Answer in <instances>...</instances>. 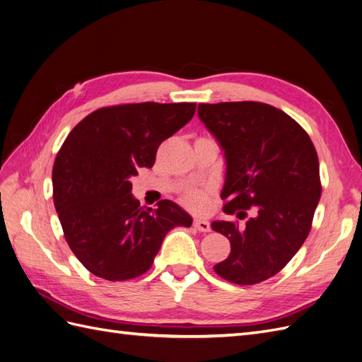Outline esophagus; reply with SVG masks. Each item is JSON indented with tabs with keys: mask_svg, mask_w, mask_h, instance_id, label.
I'll return each mask as SVG.
<instances>
[{
	"mask_svg": "<svg viewBox=\"0 0 362 362\" xmlns=\"http://www.w3.org/2000/svg\"><path fill=\"white\" fill-rule=\"evenodd\" d=\"M193 226L198 229L199 233H208V231H211V228H210V223H208L206 221H204V218H194L193 221Z\"/></svg>",
	"mask_w": 362,
	"mask_h": 362,
	"instance_id": "1",
	"label": "esophagus"
}]
</instances>
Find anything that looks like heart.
<instances>
[{
	"label": "heart",
	"mask_w": 362,
	"mask_h": 362,
	"mask_svg": "<svg viewBox=\"0 0 362 362\" xmlns=\"http://www.w3.org/2000/svg\"><path fill=\"white\" fill-rule=\"evenodd\" d=\"M182 201L185 205H189L194 210H202V208L206 205V193L202 190H189L185 192L182 196Z\"/></svg>",
	"instance_id": "heart-1"
}]
</instances>
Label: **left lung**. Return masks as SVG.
<instances>
[{
  "mask_svg": "<svg viewBox=\"0 0 362 362\" xmlns=\"http://www.w3.org/2000/svg\"><path fill=\"white\" fill-rule=\"evenodd\" d=\"M198 115L225 151L223 213L245 218L213 222L231 254L213 269L254 286L275 276L300 249L322 194L319 157L308 133L279 108L257 101L199 104Z\"/></svg>",
  "mask_w": 362,
  "mask_h": 362,
  "instance_id": "1",
  "label": "left lung"
}]
</instances>
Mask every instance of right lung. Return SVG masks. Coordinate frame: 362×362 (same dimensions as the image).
Instances as JSON below:
<instances>
[{
  "label": "right lung",
  "mask_w": 362,
  "mask_h": 362,
  "mask_svg": "<svg viewBox=\"0 0 362 362\" xmlns=\"http://www.w3.org/2000/svg\"><path fill=\"white\" fill-rule=\"evenodd\" d=\"M194 103L101 107L76 124L52 168V198L64 238L93 275L128 281L154 262L163 238L192 217L172 201L145 210L129 178L152 168L161 141L193 117Z\"/></svg>",
  "instance_id": "1"
}]
</instances>
